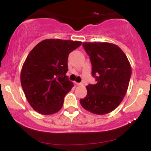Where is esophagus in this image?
Returning a JSON list of instances; mask_svg holds the SVG:
<instances>
[{"label": "esophagus", "instance_id": "obj_1", "mask_svg": "<svg viewBox=\"0 0 151 151\" xmlns=\"http://www.w3.org/2000/svg\"><path fill=\"white\" fill-rule=\"evenodd\" d=\"M76 84H77V86H82V85H84V83H83V82H81V83H76Z\"/></svg>", "mask_w": 151, "mask_h": 151}]
</instances>
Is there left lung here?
<instances>
[{
    "instance_id": "obj_1",
    "label": "left lung",
    "mask_w": 151,
    "mask_h": 151,
    "mask_svg": "<svg viewBox=\"0 0 151 151\" xmlns=\"http://www.w3.org/2000/svg\"><path fill=\"white\" fill-rule=\"evenodd\" d=\"M92 66L96 84L86 86L87 94L80 104L97 115L111 112L124 99L131 76V67L119 47L109 42H84Z\"/></svg>"
}]
</instances>
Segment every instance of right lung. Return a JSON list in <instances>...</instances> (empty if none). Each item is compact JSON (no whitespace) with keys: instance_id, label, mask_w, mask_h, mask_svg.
<instances>
[{"instance_id":"right-lung-1","label":"right lung","mask_w":151,"mask_h":151,"mask_svg":"<svg viewBox=\"0 0 151 151\" xmlns=\"http://www.w3.org/2000/svg\"><path fill=\"white\" fill-rule=\"evenodd\" d=\"M81 45L80 41L47 39L27 55L20 81L26 99L39 114L50 115L62 109L65 95L74 86L66 76L68 56Z\"/></svg>"}]
</instances>
